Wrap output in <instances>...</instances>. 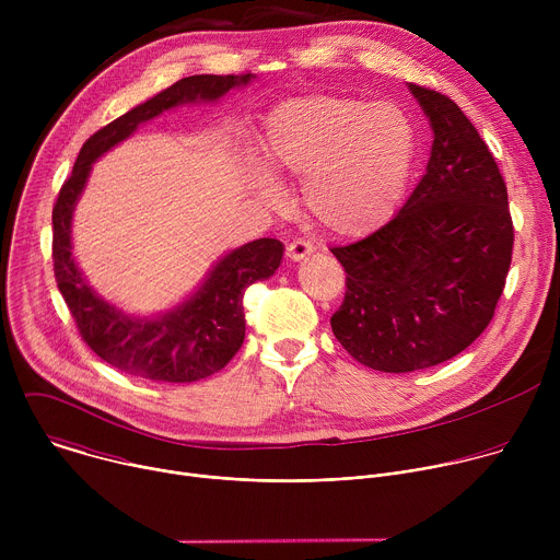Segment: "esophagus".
Listing matches in <instances>:
<instances>
[{"label": "esophagus", "mask_w": 560, "mask_h": 560, "mask_svg": "<svg viewBox=\"0 0 560 560\" xmlns=\"http://www.w3.org/2000/svg\"><path fill=\"white\" fill-rule=\"evenodd\" d=\"M314 253V246L310 242H305V238H296V242H292L288 246V257L290 261H303L305 257H310Z\"/></svg>", "instance_id": "esophagus-1"}]
</instances>
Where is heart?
I'll list each match as a JSON object with an SVG mask.
<instances>
[{
  "instance_id": "obj_1",
  "label": "heart",
  "mask_w": 560,
  "mask_h": 560,
  "mask_svg": "<svg viewBox=\"0 0 560 560\" xmlns=\"http://www.w3.org/2000/svg\"><path fill=\"white\" fill-rule=\"evenodd\" d=\"M419 137L394 104L307 95L279 104L266 119L264 156L272 171L296 175L310 214L343 238L385 225L408 190ZM268 203L283 201L272 175L259 177Z\"/></svg>"
}]
</instances>
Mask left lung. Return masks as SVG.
Returning <instances> with one entry per match:
<instances>
[{
  "instance_id": "obj_1",
  "label": "left lung",
  "mask_w": 560,
  "mask_h": 560,
  "mask_svg": "<svg viewBox=\"0 0 560 560\" xmlns=\"http://www.w3.org/2000/svg\"><path fill=\"white\" fill-rule=\"evenodd\" d=\"M432 128L419 186L383 228L332 248L346 299L330 326L378 372L450 361L490 326L512 264L508 188L486 141L445 95L408 84Z\"/></svg>"
}]
</instances>
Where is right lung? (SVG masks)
Returning a JSON list of instances; mask_svg holds the SVG:
<instances>
[{
    "mask_svg": "<svg viewBox=\"0 0 560 560\" xmlns=\"http://www.w3.org/2000/svg\"><path fill=\"white\" fill-rule=\"evenodd\" d=\"M246 74H192L156 93L97 130L77 154L72 175L52 208V261L57 288L79 335L106 363L159 383H192L219 372L244 343V292L270 279L283 257L277 238H257L223 255L201 285L175 307L154 316L119 310L100 296L72 257V212L93 164L128 139L141 124L186 104H214L232 89L248 86Z\"/></svg>",
    "mask_w": 560,
    "mask_h": 560,
    "instance_id": "add662e5",
    "label": "right lung"
}]
</instances>
